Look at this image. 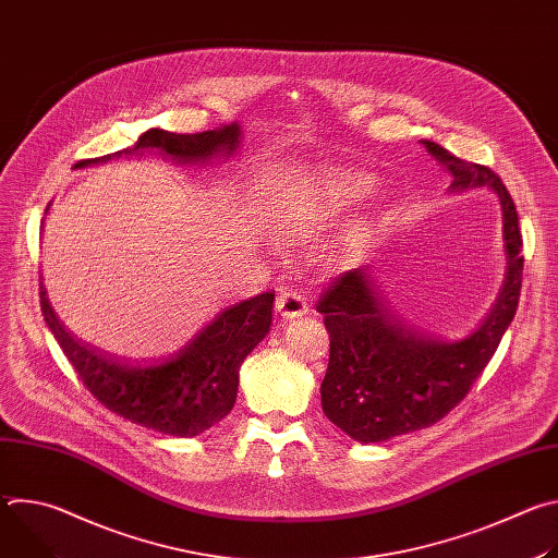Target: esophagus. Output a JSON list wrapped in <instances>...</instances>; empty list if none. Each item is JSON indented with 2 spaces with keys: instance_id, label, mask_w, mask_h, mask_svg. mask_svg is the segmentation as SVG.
<instances>
[{
  "instance_id": "obj_1",
  "label": "esophagus",
  "mask_w": 558,
  "mask_h": 558,
  "mask_svg": "<svg viewBox=\"0 0 558 558\" xmlns=\"http://www.w3.org/2000/svg\"><path fill=\"white\" fill-rule=\"evenodd\" d=\"M276 308L282 317H289V320H293V317H300L308 311V302H306L302 291L284 289V291H280V295L276 300Z\"/></svg>"
}]
</instances>
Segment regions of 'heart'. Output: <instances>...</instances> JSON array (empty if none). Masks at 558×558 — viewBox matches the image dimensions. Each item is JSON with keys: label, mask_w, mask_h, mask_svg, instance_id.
Instances as JSON below:
<instances>
[{"label": "heart", "mask_w": 558, "mask_h": 558, "mask_svg": "<svg viewBox=\"0 0 558 558\" xmlns=\"http://www.w3.org/2000/svg\"><path fill=\"white\" fill-rule=\"evenodd\" d=\"M371 192V185L366 179L357 177V174H349V172H336V174H329V179L323 181L320 190H317L315 194V203H313V209H306L304 214H298L284 229V235H302V220L306 218H313L315 216V209H344V207H351L360 201H364Z\"/></svg>", "instance_id": "obj_1"}]
</instances>
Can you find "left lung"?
Instances as JSON below:
<instances>
[{
    "label": "left lung",
    "instance_id": "left-lung-1",
    "mask_svg": "<svg viewBox=\"0 0 558 558\" xmlns=\"http://www.w3.org/2000/svg\"><path fill=\"white\" fill-rule=\"evenodd\" d=\"M424 147L452 174L450 192L490 187L501 203L508 271L482 327L457 342L411 331L381 302L364 267L333 278L315 311L325 313L331 338L329 368L320 386L323 411L362 444L415 433L446 417L493 360L519 306L523 256L514 201L486 166L450 154L433 141Z\"/></svg>",
    "mask_w": 558,
    "mask_h": 558
}]
</instances>
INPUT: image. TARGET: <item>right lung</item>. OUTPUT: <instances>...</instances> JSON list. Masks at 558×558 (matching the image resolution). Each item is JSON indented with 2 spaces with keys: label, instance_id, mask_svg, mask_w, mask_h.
<instances>
[{
  "label": "right lung",
  "instance_id": "1",
  "mask_svg": "<svg viewBox=\"0 0 558 558\" xmlns=\"http://www.w3.org/2000/svg\"><path fill=\"white\" fill-rule=\"evenodd\" d=\"M238 143L241 128L235 123L201 134L151 128L134 147L78 166L108 163L141 149H158L174 161L198 163L220 151L233 154ZM39 298L48 329L97 400L132 424L172 437H196L229 415L238 392V368L269 333L274 308V293H260L218 313L177 355L151 364H125L74 340L54 315L41 282Z\"/></svg>",
  "mask_w": 558,
  "mask_h": 558
}]
</instances>
